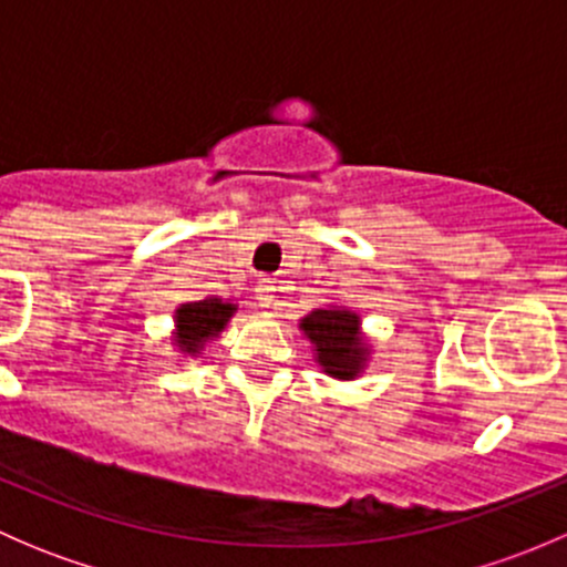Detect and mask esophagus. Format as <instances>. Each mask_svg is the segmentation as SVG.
Segmentation results:
<instances>
[{
    "label": "esophagus",
    "instance_id": "esophagus-1",
    "mask_svg": "<svg viewBox=\"0 0 567 567\" xmlns=\"http://www.w3.org/2000/svg\"><path fill=\"white\" fill-rule=\"evenodd\" d=\"M255 299L260 307H274L277 305V288L271 282H260L255 288Z\"/></svg>",
    "mask_w": 567,
    "mask_h": 567
}]
</instances>
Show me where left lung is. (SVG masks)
Instances as JSON below:
<instances>
[{
  "label": "left lung",
  "instance_id": "left-lung-1",
  "mask_svg": "<svg viewBox=\"0 0 567 567\" xmlns=\"http://www.w3.org/2000/svg\"><path fill=\"white\" fill-rule=\"evenodd\" d=\"M301 334L312 346V359L329 379L357 381L370 364L368 334L362 329V316L346 305H323L299 320Z\"/></svg>",
  "mask_w": 567,
  "mask_h": 567
}]
</instances>
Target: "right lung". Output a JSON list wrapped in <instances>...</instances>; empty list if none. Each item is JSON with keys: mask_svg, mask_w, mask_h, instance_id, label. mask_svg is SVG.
Returning <instances> with one entry per match:
<instances>
[{"mask_svg": "<svg viewBox=\"0 0 567 567\" xmlns=\"http://www.w3.org/2000/svg\"><path fill=\"white\" fill-rule=\"evenodd\" d=\"M238 312V305L230 299H210L186 301L175 307V326H173V348L183 359H197L199 353L214 342L221 331L227 329L233 316ZM181 359V362H183Z\"/></svg>", "mask_w": 567, "mask_h": 567, "instance_id": "obj_1", "label": "right lung"}]
</instances>
